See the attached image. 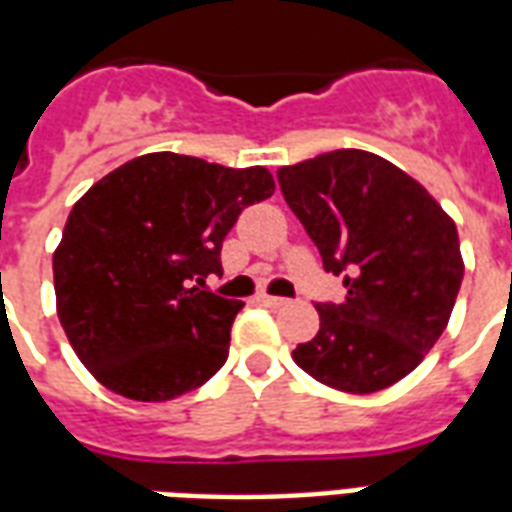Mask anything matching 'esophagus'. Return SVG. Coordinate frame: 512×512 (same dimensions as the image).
<instances>
[{"label":"esophagus","mask_w":512,"mask_h":512,"mask_svg":"<svg viewBox=\"0 0 512 512\" xmlns=\"http://www.w3.org/2000/svg\"><path fill=\"white\" fill-rule=\"evenodd\" d=\"M261 305H267V308H283L289 300H283V297H272V294H259Z\"/></svg>","instance_id":"34e87169"}]
</instances>
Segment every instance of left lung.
<instances>
[{
  "label": "left lung",
  "instance_id": "1",
  "mask_svg": "<svg viewBox=\"0 0 512 512\" xmlns=\"http://www.w3.org/2000/svg\"><path fill=\"white\" fill-rule=\"evenodd\" d=\"M341 302H319V333L292 352L316 382L376 393L412 374L445 333L464 281L453 218L406 171L363 149L278 169Z\"/></svg>",
  "mask_w": 512,
  "mask_h": 512
}]
</instances>
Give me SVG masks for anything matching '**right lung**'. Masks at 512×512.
I'll use <instances>...</instances> for the list:
<instances>
[{"instance_id": "add662e5", "label": "right lung", "mask_w": 512, "mask_h": 512, "mask_svg": "<svg viewBox=\"0 0 512 512\" xmlns=\"http://www.w3.org/2000/svg\"><path fill=\"white\" fill-rule=\"evenodd\" d=\"M275 193L264 166L149 152L73 204L54 251L59 322L78 360L130 401H171L218 374L240 300L204 289L240 212Z\"/></svg>"}]
</instances>
